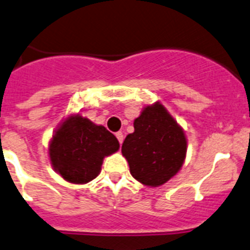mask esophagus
<instances>
[{
  "label": "esophagus",
  "instance_id": "34e87169",
  "mask_svg": "<svg viewBox=\"0 0 250 250\" xmlns=\"http://www.w3.org/2000/svg\"><path fill=\"white\" fill-rule=\"evenodd\" d=\"M116 137H117L118 142H120L121 144L123 143V139H125V137H123V133L122 132H117L116 133Z\"/></svg>",
  "mask_w": 250,
  "mask_h": 250
}]
</instances>
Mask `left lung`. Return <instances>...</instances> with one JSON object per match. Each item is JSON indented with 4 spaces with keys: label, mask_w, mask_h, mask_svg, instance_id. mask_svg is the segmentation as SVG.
Listing matches in <instances>:
<instances>
[{
    "label": "left lung",
    "mask_w": 250,
    "mask_h": 250,
    "mask_svg": "<svg viewBox=\"0 0 250 250\" xmlns=\"http://www.w3.org/2000/svg\"><path fill=\"white\" fill-rule=\"evenodd\" d=\"M184 130L159 102L146 106L125 137L122 154L130 174L146 186H160L183 167L186 155Z\"/></svg>",
    "instance_id": "obj_1"
}]
</instances>
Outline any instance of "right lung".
I'll return each mask as SVG.
<instances>
[{
	"mask_svg": "<svg viewBox=\"0 0 250 250\" xmlns=\"http://www.w3.org/2000/svg\"><path fill=\"white\" fill-rule=\"evenodd\" d=\"M120 148L117 138L104 125H93L83 116H71L57 129L49 146L55 171L72 184L93 180L104 158Z\"/></svg>",
	"mask_w": 250,
	"mask_h": 250,
	"instance_id": "add662e5",
	"label": "right lung"
}]
</instances>
